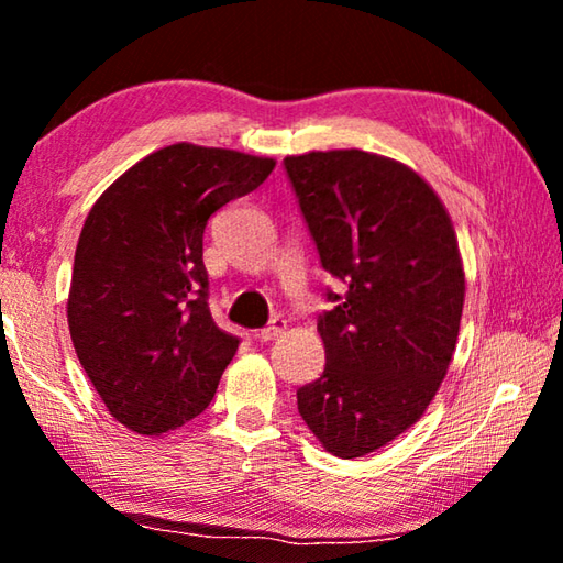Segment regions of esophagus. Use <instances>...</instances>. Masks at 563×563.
I'll use <instances>...</instances> for the list:
<instances>
[{
	"instance_id": "1",
	"label": "esophagus",
	"mask_w": 563,
	"mask_h": 563,
	"mask_svg": "<svg viewBox=\"0 0 563 563\" xmlns=\"http://www.w3.org/2000/svg\"><path fill=\"white\" fill-rule=\"evenodd\" d=\"M285 330H288V320L275 318V320H271V325H268V328H263V330L255 332V340H261V342H271V340H275V338H280Z\"/></svg>"
}]
</instances>
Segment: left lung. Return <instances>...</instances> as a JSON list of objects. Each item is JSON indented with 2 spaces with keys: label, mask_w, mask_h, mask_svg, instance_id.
I'll return each mask as SVG.
<instances>
[{
  "label": "left lung",
  "mask_w": 563,
  "mask_h": 563,
  "mask_svg": "<svg viewBox=\"0 0 563 563\" xmlns=\"http://www.w3.org/2000/svg\"><path fill=\"white\" fill-rule=\"evenodd\" d=\"M320 263L347 285L318 320L325 373L298 389L310 432L342 460L409 430L460 335L464 265L452 218L415 168L360 148L285 158Z\"/></svg>",
  "instance_id": "1"
}]
</instances>
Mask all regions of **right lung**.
<instances>
[{
    "label": "right lung",
    "instance_id": "1",
    "mask_svg": "<svg viewBox=\"0 0 563 563\" xmlns=\"http://www.w3.org/2000/svg\"><path fill=\"white\" fill-rule=\"evenodd\" d=\"M275 158L170 144L103 190L76 243L71 342L113 419L158 437L211 405L238 338L208 308L203 231Z\"/></svg>",
    "mask_w": 563,
    "mask_h": 563
}]
</instances>
